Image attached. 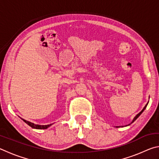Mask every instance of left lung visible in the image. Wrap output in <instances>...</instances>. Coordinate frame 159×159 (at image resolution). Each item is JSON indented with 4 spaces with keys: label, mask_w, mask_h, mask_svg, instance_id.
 Returning <instances> with one entry per match:
<instances>
[{
    "label": "left lung",
    "mask_w": 159,
    "mask_h": 159,
    "mask_svg": "<svg viewBox=\"0 0 159 159\" xmlns=\"http://www.w3.org/2000/svg\"><path fill=\"white\" fill-rule=\"evenodd\" d=\"M148 103H149V102H147V104H146V105H145V106H144V108H143V109H142V111H141L140 112H139V114H137V115L135 116H134V118H133V120H132V122H131L130 123H129V124H128V125H125V126H128V125H130L131 124V123H133V122L134 121V120H135L137 119V118H138V117L139 116H140V115L142 114V112H143V111H144V109H146V107H147V104H148ZM115 127H116V128H120V127H123V126H115Z\"/></svg>",
    "instance_id": "obj_1"
}]
</instances>
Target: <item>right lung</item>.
<instances>
[{
	"instance_id": "add662e5",
	"label": "right lung",
	"mask_w": 159,
	"mask_h": 159,
	"mask_svg": "<svg viewBox=\"0 0 159 159\" xmlns=\"http://www.w3.org/2000/svg\"><path fill=\"white\" fill-rule=\"evenodd\" d=\"M21 120H23L24 121H25L26 124L29 125V126H31L32 128H34V129H47L50 127V125H52L53 123H51V124L49 125H38V124H34V123H31V122H29L28 120H26L25 119H23V118H21Z\"/></svg>"
}]
</instances>
